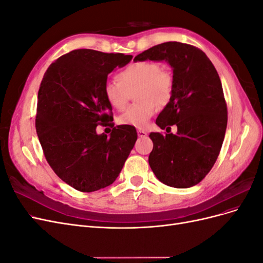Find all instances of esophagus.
Listing matches in <instances>:
<instances>
[{
  "label": "esophagus",
  "instance_id": "esophagus-1",
  "mask_svg": "<svg viewBox=\"0 0 263 263\" xmlns=\"http://www.w3.org/2000/svg\"><path fill=\"white\" fill-rule=\"evenodd\" d=\"M137 134H138V136H139L140 138H144V137L147 136V133H146L145 130H142V129H138V130H137Z\"/></svg>",
  "mask_w": 263,
  "mask_h": 263
}]
</instances>
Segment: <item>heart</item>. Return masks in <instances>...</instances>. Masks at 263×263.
Segmentation results:
<instances>
[{"label": "heart", "instance_id": "1", "mask_svg": "<svg viewBox=\"0 0 263 263\" xmlns=\"http://www.w3.org/2000/svg\"><path fill=\"white\" fill-rule=\"evenodd\" d=\"M116 81L104 85V98L117 110H124L128 104L129 92L138 86L136 104L119 116L118 123L136 128H145L158 110V104L164 106L173 97L174 79L155 61H135L118 71Z\"/></svg>", "mask_w": 263, "mask_h": 263}]
</instances>
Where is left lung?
I'll return each instance as SVG.
<instances>
[{
    "label": "left lung",
    "mask_w": 263,
    "mask_h": 263,
    "mask_svg": "<svg viewBox=\"0 0 263 263\" xmlns=\"http://www.w3.org/2000/svg\"><path fill=\"white\" fill-rule=\"evenodd\" d=\"M134 60H165L173 70V97L156 119L166 133L149 135L150 168L166 185L194 186L216 162L225 137L227 104L217 71L201 49L178 42L151 47ZM173 124L177 134L170 133Z\"/></svg>",
    "instance_id": "1"
}]
</instances>
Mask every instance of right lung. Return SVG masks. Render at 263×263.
<instances>
[{
  "instance_id": "1",
  "label": "right lung",
  "mask_w": 263,
  "mask_h": 263,
  "mask_svg": "<svg viewBox=\"0 0 263 263\" xmlns=\"http://www.w3.org/2000/svg\"><path fill=\"white\" fill-rule=\"evenodd\" d=\"M130 54L77 49L47 69L38 91L36 130L47 162L67 184L94 192L116 180L137 140L135 127L116 126L109 138L98 125H113L104 98L108 73Z\"/></svg>"
}]
</instances>
